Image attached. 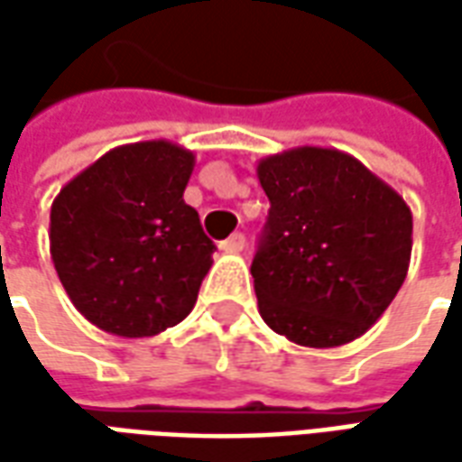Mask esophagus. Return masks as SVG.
I'll use <instances>...</instances> for the list:
<instances>
[{"mask_svg": "<svg viewBox=\"0 0 462 462\" xmlns=\"http://www.w3.org/2000/svg\"><path fill=\"white\" fill-rule=\"evenodd\" d=\"M220 250L230 252V254H237V252H242L245 250V235H242V232H235V235H230L227 240L220 242Z\"/></svg>", "mask_w": 462, "mask_h": 462, "instance_id": "obj_1", "label": "esophagus"}]
</instances>
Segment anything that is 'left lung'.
<instances>
[{"label": "left lung", "instance_id": "left-lung-1", "mask_svg": "<svg viewBox=\"0 0 462 462\" xmlns=\"http://www.w3.org/2000/svg\"><path fill=\"white\" fill-rule=\"evenodd\" d=\"M257 178L272 205L252 260L264 324L311 348L364 337L406 280V200L354 155L319 145L262 158Z\"/></svg>", "mask_w": 462, "mask_h": 462}]
</instances>
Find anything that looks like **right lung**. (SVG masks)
Instances as JSON below:
<instances>
[{
    "instance_id": "add662e5",
    "label": "right lung",
    "mask_w": 462,
    "mask_h": 462,
    "mask_svg": "<svg viewBox=\"0 0 462 462\" xmlns=\"http://www.w3.org/2000/svg\"><path fill=\"white\" fill-rule=\"evenodd\" d=\"M195 152L171 141L118 145L51 202L49 250L69 300L98 329L141 339L195 307L215 245L182 200Z\"/></svg>"
}]
</instances>
